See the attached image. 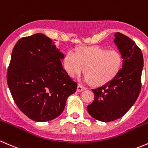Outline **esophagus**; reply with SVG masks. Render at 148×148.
Masks as SVG:
<instances>
[{
    "label": "esophagus",
    "instance_id": "34e87169",
    "mask_svg": "<svg viewBox=\"0 0 148 148\" xmlns=\"http://www.w3.org/2000/svg\"><path fill=\"white\" fill-rule=\"evenodd\" d=\"M86 88L84 87V86H82L81 84H78V85H77V90L78 92H81V91H83V90H86Z\"/></svg>",
    "mask_w": 148,
    "mask_h": 148
}]
</instances>
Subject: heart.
<instances>
[{
    "label": "heart",
    "mask_w": 148,
    "mask_h": 148,
    "mask_svg": "<svg viewBox=\"0 0 148 148\" xmlns=\"http://www.w3.org/2000/svg\"><path fill=\"white\" fill-rule=\"evenodd\" d=\"M64 65L71 77H75L84 70L85 81L90 82L93 86H101L119 73L122 66V57L115 49L108 50L101 47H82L77 53L68 51Z\"/></svg>",
    "instance_id": "b5f03b06"
}]
</instances>
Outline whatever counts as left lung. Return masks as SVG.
<instances>
[{
	"label": "left lung",
	"instance_id": "left-lung-1",
	"mask_svg": "<svg viewBox=\"0 0 148 148\" xmlns=\"http://www.w3.org/2000/svg\"><path fill=\"white\" fill-rule=\"evenodd\" d=\"M114 37V42L123 59L122 68L111 81L92 89L94 100L87 106L92 117L104 122L123 116L135 103L141 90L143 68L141 49L123 34L116 32Z\"/></svg>",
	"mask_w": 148,
	"mask_h": 148
}]
</instances>
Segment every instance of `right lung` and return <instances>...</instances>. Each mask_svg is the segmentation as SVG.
Masks as SVG:
<instances>
[{"mask_svg": "<svg viewBox=\"0 0 148 148\" xmlns=\"http://www.w3.org/2000/svg\"><path fill=\"white\" fill-rule=\"evenodd\" d=\"M64 55L42 33L20 39L14 46L7 83L18 109L35 122H48L62 114L77 83L63 68Z\"/></svg>", "mask_w": 148, "mask_h": 148, "instance_id": "right-lung-1", "label": "right lung"}]
</instances>
